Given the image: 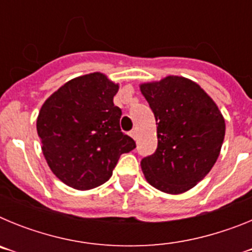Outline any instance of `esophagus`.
<instances>
[{"label": "esophagus", "instance_id": "1", "mask_svg": "<svg viewBox=\"0 0 252 252\" xmlns=\"http://www.w3.org/2000/svg\"><path fill=\"white\" fill-rule=\"evenodd\" d=\"M130 136L132 137L133 140H136V137H137V132L135 130H132V131H130Z\"/></svg>", "mask_w": 252, "mask_h": 252}]
</instances>
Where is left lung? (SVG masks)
I'll list each match as a JSON object with an SVG mask.
<instances>
[{
    "label": "left lung",
    "instance_id": "8db88e82",
    "mask_svg": "<svg viewBox=\"0 0 252 252\" xmlns=\"http://www.w3.org/2000/svg\"><path fill=\"white\" fill-rule=\"evenodd\" d=\"M140 90L158 125L157 150L141 160L144 175L164 193L187 192L215 165L226 131L223 116L201 87L184 77L169 75Z\"/></svg>",
    "mask_w": 252,
    "mask_h": 252
}]
</instances>
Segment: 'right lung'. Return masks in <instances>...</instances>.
<instances>
[{
	"mask_svg": "<svg viewBox=\"0 0 252 252\" xmlns=\"http://www.w3.org/2000/svg\"><path fill=\"white\" fill-rule=\"evenodd\" d=\"M119 91L102 73L66 82L44 102L36 121L51 171L66 186L87 190L106 183L120 157L136 144L120 128Z\"/></svg>",
	"mask_w": 252,
	"mask_h": 252,
	"instance_id": "obj_1",
	"label": "right lung"
}]
</instances>
